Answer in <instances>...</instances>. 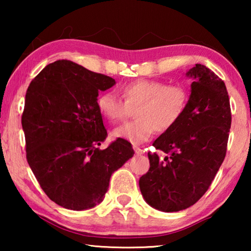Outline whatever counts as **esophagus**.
<instances>
[{
  "label": "esophagus",
  "instance_id": "1",
  "mask_svg": "<svg viewBox=\"0 0 251 251\" xmlns=\"http://www.w3.org/2000/svg\"><path fill=\"white\" fill-rule=\"evenodd\" d=\"M134 151H135V154L137 155V156H141V155L144 154V152H145V151L142 150V148H139L137 146H134Z\"/></svg>",
  "mask_w": 251,
  "mask_h": 251
}]
</instances>
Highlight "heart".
I'll list each match as a JSON object with an SVG mask.
<instances>
[{
    "instance_id": "1",
    "label": "heart",
    "mask_w": 251,
    "mask_h": 251,
    "mask_svg": "<svg viewBox=\"0 0 251 251\" xmlns=\"http://www.w3.org/2000/svg\"><path fill=\"white\" fill-rule=\"evenodd\" d=\"M121 100L110 92L97 97V109L106 121L117 123L135 110V122L116 127L112 137L131 144H142L151 137L155 129L165 133L175 126L184 114L187 92L179 85H166L158 80L137 79L121 88Z\"/></svg>"
}]
</instances>
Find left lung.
I'll use <instances>...</instances> for the list:
<instances>
[{
    "label": "left lung",
    "instance_id": "obj_1",
    "mask_svg": "<svg viewBox=\"0 0 251 251\" xmlns=\"http://www.w3.org/2000/svg\"><path fill=\"white\" fill-rule=\"evenodd\" d=\"M193 79L186 109L172 129L152 143L169 156L148 152L150 171L139 179L145 201L175 212L193 206L209 188L226 156L231 112L226 85L205 65L186 72Z\"/></svg>",
    "mask_w": 251,
    "mask_h": 251
}]
</instances>
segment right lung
<instances>
[{"label": "right lung", "mask_w": 251, "mask_h": 251, "mask_svg": "<svg viewBox=\"0 0 251 251\" xmlns=\"http://www.w3.org/2000/svg\"><path fill=\"white\" fill-rule=\"evenodd\" d=\"M115 79L72 61L46 65L25 95L22 127L26 158L48 197L71 210H85L103 201L112 174L134 155L129 142L105 141L99 93Z\"/></svg>", "instance_id": "obj_1"}]
</instances>
